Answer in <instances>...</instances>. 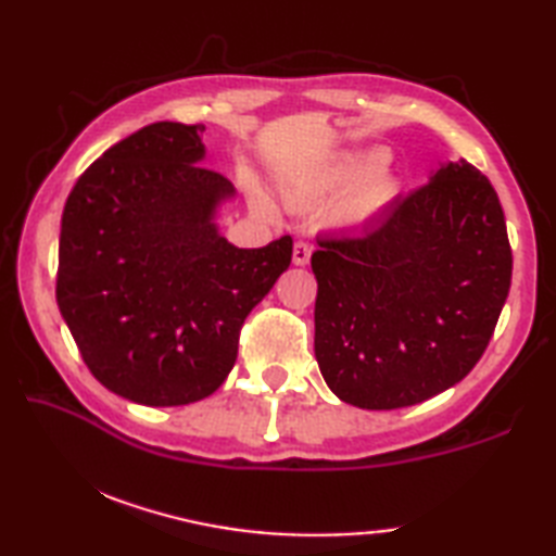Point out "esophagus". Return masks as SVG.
<instances>
[{
  "instance_id": "obj_1",
  "label": "esophagus",
  "mask_w": 556,
  "mask_h": 556,
  "mask_svg": "<svg viewBox=\"0 0 556 556\" xmlns=\"http://www.w3.org/2000/svg\"><path fill=\"white\" fill-rule=\"evenodd\" d=\"M293 265H308L311 260V245L305 241H296L293 243Z\"/></svg>"
}]
</instances>
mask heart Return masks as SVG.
Here are the masks:
<instances>
[{"instance_id":"heart-1","label":"heart","mask_w":556,"mask_h":556,"mask_svg":"<svg viewBox=\"0 0 556 556\" xmlns=\"http://www.w3.org/2000/svg\"><path fill=\"white\" fill-rule=\"evenodd\" d=\"M382 150L341 152L308 169L281 179V193L296 205H317L341 193L334 217L344 227L372 222L399 193V181L387 169ZM263 203V198H257Z\"/></svg>"}]
</instances>
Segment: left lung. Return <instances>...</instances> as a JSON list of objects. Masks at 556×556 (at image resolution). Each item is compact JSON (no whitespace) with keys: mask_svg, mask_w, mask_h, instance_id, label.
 I'll return each mask as SVG.
<instances>
[{"mask_svg":"<svg viewBox=\"0 0 556 556\" xmlns=\"http://www.w3.org/2000/svg\"><path fill=\"white\" fill-rule=\"evenodd\" d=\"M317 245L315 358L341 401L404 408L473 370L511 287L500 198L473 164H442L361 236Z\"/></svg>","mask_w":556,"mask_h":556,"instance_id":"obj_1","label":"left lung"}]
</instances>
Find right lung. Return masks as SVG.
I'll return each mask as SVG.
<instances>
[{
	"label": "right lung",
	"mask_w": 556,
	"mask_h": 556,
	"mask_svg": "<svg viewBox=\"0 0 556 556\" xmlns=\"http://www.w3.org/2000/svg\"><path fill=\"white\" fill-rule=\"evenodd\" d=\"M203 124L157 122L80 174L59 233L56 305L92 377L143 406L217 392L243 320L291 263V236L236 248L217 210L233 198L200 167Z\"/></svg>",
	"instance_id": "right-lung-1"
}]
</instances>
